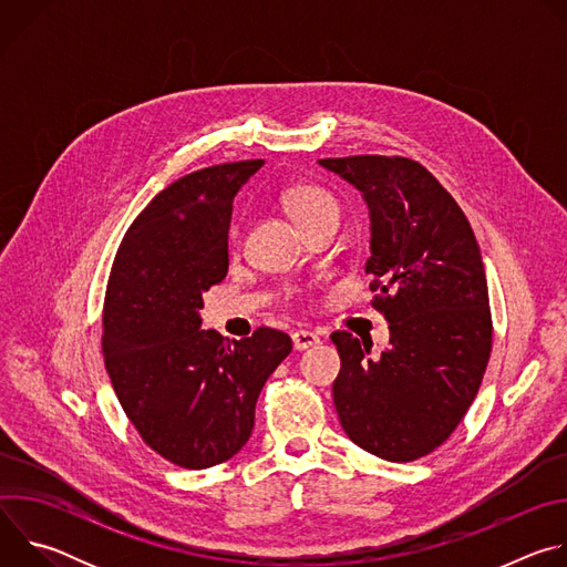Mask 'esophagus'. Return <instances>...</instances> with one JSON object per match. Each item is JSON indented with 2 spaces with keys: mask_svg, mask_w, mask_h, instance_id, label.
<instances>
[{
  "mask_svg": "<svg viewBox=\"0 0 567 567\" xmlns=\"http://www.w3.org/2000/svg\"><path fill=\"white\" fill-rule=\"evenodd\" d=\"M291 341H293V350L302 352L307 348H313L320 339L313 332H309V330H298V332L291 334Z\"/></svg>",
  "mask_w": 567,
  "mask_h": 567,
  "instance_id": "obj_1",
  "label": "esophagus"
}]
</instances>
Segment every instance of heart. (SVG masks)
<instances>
[{"label":"heart","mask_w":567,"mask_h":567,"mask_svg":"<svg viewBox=\"0 0 567 567\" xmlns=\"http://www.w3.org/2000/svg\"><path fill=\"white\" fill-rule=\"evenodd\" d=\"M287 213L307 233L322 221H339V202L326 188L313 184H298L282 195ZM241 241V224L233 221L228 228V245L235 249Z\"/></svg>","instance_id":"b5f03b06"}]
</instances>
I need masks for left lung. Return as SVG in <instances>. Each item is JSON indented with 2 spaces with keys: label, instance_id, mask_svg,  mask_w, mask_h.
<instances>
[{
  "label": "left lung",
  "instance_id": "left-lung-1",
  "mask_svg": "<svg viewBox=\"0 0 567 567\" xmlns=\"http://www.w3.org/2000/svg\"><path fill=\"white\" fill-rule=\"evenodd\" d=\"M318 164L370 208L372 307L390 348L334 332V406L348 437L388 462L442 446L473 403L492 354L489 289L473 228L451 193L413 158L357 154Z\"/></svg>",
  "mask_w": 567,
  "mask_h": 567
}]
</instances>
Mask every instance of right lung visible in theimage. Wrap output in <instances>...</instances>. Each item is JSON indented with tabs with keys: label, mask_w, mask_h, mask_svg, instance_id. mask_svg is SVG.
Wrapping results in <instances>:
<instances>
[{
	"label": "right lung",
	"mask_w": 567,
	"mask_h": 567,
	"mask_svg": "<svg viewBox=\"0 0 567 567\" xmlns=\"http://www.w3.org/2000/svg\"><path fill=\"white\" fill-rule=\"evenodd\" d=\"M262 158L195 171L138 213L116 251L103 307V354L141 440L184 468L230 460L251 437L256 401L291 339L271 328L228 343L202 330V293L228 271L237 190Z\"/></svg>",
	"instance_id": "obj_1"
}]
</instances>
